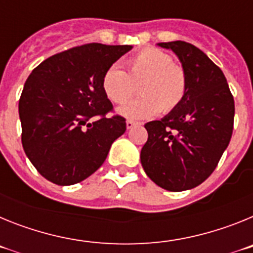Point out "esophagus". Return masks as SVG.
Listing matches in <instances>:
<instances>
[{
  "instance_id": "34e87169",
  "label": "esophagus",
  "mask_w": 253,
  "mask_h": 253,
  "mask_svg": "<svg viewBox=\"0 0 253 253\" xmlns=\"http://www.w3.org/2000/svg\"><path fill=\"white\" fill-rule=\"evenodd\" d=\"M137 124H138V123L131 122V120H126V129H131L133 126H135Z\"/></svg>"
}]
</instances>
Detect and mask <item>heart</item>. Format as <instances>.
<instances>
[{
	"label": "heart",
	"instance_id": "obj_1",
	"mask_svg": "<svg viewBox=\"0 0 253 253\" xmlns=\"http://www.w3.org/2000/svg\"><path fill=\"white\" fill-rule=\"evenodd\" d=\"M125 72L119 66L109 67L102 76V90L114 104H124L135 92L139 97L119 109V114L131 120L169 113L184 101L187 77L184 68L172 63L167 53L157 48H144L126 60Z\"/></svg>",
	"mask_w": 253,
	"mask_h": 253
}]
</instances>
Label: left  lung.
I'll use <instances>...</instances> for the list:
<instances>
[{"mask_svg": "<svg viewBox=\"0 0 253 253\" xmlns=\"http://www.w3.org/2000/svg\"><path fill=\"white\" fill-rule=\"evenodd\" d=\"M180 59L187 77L184 101L161 120L144 125L148 139L140 162L154 184L184 191L215 169L233 131L234 100L222 69L186 42L158 43Z\"/></svg>", "mask_w": 253, "mask_h": 253, "instance_id": "left-lung-1", "label": "left lung"}]
</instances>
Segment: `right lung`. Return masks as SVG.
Here are the masks:
<instances>
[{
	"label": "right lung",
	"instance_id": "add662e5",
	"mask_svg": "<svg viewBox=\"0 0 253 253\" xmlns=\"http://www.w3.org/2000/svg\"><path fill=\"white\" fill-rule=\"evenodd\" d=\"M131 48L75 46L42 62L26 80L19 101L22 147L53 184L68 186L92 175L126 130L123 116H106L113 104L102 90V76Z\"/></svg>",
	"mask_w": 253,
	"mask_h": 253
}]
</instances>
